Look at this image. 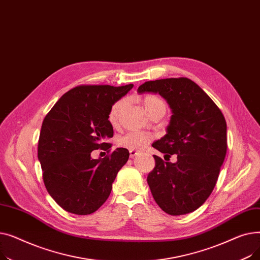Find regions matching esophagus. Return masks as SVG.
<instances>
[{"mask_svg":"<svg viewBox=\"0 0 260 260\" xmlns=\"http://www.w3.org/2000/svg\"><path fill=\"white\" fill-rule=\"evenodd\" d=\"M136 155H138V152L136 149H129V156L131 158H134Z\"/></svg>","mask_w":260,"mask_h":260,"instance_id":"esophagus-1","label":"esophagus"}]
</instances>
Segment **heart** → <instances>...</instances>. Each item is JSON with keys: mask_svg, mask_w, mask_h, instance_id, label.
<instances>
[{"mask_svg": "<svg viewBox=\"0 0 260 260\" xmlns=\"http://www.w3.org/2000/svg\"><path fill=\"white\" fill-rule=\"evenodd\" d=\"M125 99H120L111 106V109H109L108 113V120L113 125H116L118 123L120 115L125 106ZM142 103L149 116H152L155 112L159 111V109L166 111L167 108L165 101L154 94L144 95L142 98ZM152 140L153 135L149 133L129 132L118 139V145L127 149H140L146 146Z\"/></svg>", "mask_w": 260, "mask_h": 260, "instance_id": "obj_1", "label": "heart"}]
</instances>
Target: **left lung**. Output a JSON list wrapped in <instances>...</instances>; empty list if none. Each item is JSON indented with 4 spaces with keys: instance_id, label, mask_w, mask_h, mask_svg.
<instances>
[{
    "instance_id": "8db88e82",
    "label": "left lung",
    "mask_w": 260,
    "mask_h": 260,
    "mask_svg": "<svg viewBox=\"0 0 260 260\" xmlns=\"http://www.w3.org/2000/svg\"><path fill=\"white\" fill-rule=\"evenodd\" d=\"M138 92H158L173 112L168 134L152 146L169 160L176 154L177 162H166L154 155L156 166L147 176L153 197L170 215L194 212L213 192L226 155L224 116L187 78L147 81Z\"/></svg>"
}]
</instances>
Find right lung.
I'll return each instance as SVG.
<instances>
[{
  "label": "right lung",
  "mask_w": 260,
  "mask_h": 260,
  "mask_svg": "<svg viewBox=\"0 0 260 260\" xmlns=\"http://www.w3.org/2000/svg\"><path fill=\"white\" fill-rule=\"evenodd\" d=\"M133 86H76L64 93L45 116L38 158L47 192L65 211L89 215L111 194L129 152L123 147L111 152L112 144L104 142L114 135L108 113ZM94 149L106 150L108 155L92 159Z\"/></svg>",
  "instance_id": "right-lung-1"
}]
</instances>
